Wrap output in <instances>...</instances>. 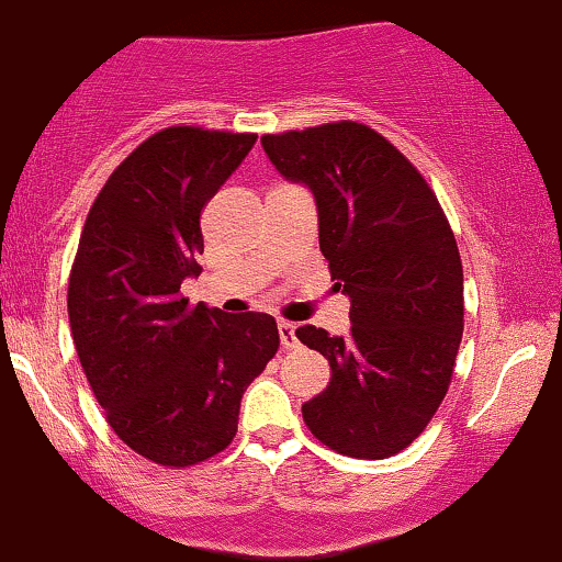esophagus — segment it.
I'll list each match as a JSON object with an SVG mask.
<instances>
[{
  "mask_svg": "<svg viewBox=\"0 0 562 562\" xmlns=\"http://www.w3.org/2000/svg\"><path fill=\"white\" fill-rule=\"evenodd\" d=\"M279 336H281V345L286 347V349H292V347L300 345V341H296V334H294V323L279 321Z\"/></svg>",
  "mask_w": 562,
  "mask_h": 562,
  "instance_id": "1",
  "label": "esophagus"
}]
</instances>
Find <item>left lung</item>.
<instances>
[{
  "mask_svg": "<svg viewBox=\"0 0 562 562\" xmlns=\"http://www.w3.org/2000/svg\"><path fill=\"white\" fill-rule=\"evenodd\" d=\"M286 181L318 207L321 252L349 296L347 336L300 326L331 381L302 405L315 439L349 458L405 450L450 389L463 339V266L426 178L362 123L260 138Z\"/></svg>",
  "mask_w": 562,
  "mask_h": 562,
  "instance_id": "obj_1",
  "label": "left lung"
}]
</instances>
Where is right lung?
Wrapping results in <instances>:
<instances>
[{
    "instance_id": "right-lung-1",
    "label": "right lung",
    "mask_w": 562,
    "mask_h": 562,
    "mask_svg": "<svg viewBox=\"0 0 562 562\" xmlns=\"http://www.w3.org/2000/svg\"><path fill=\"white\" fill-rule=\"evenodd\" d=\"M255 134L176 125L138 144L91 204L68 283L78 360L112 431L160 465L226 450L247 386L279 352L266 313L191 307L202 207Z\"/></svg>"
}]
</instances>
